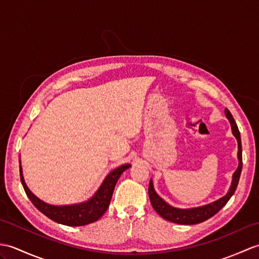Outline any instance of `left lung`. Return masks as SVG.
<instances>
[{"label": "left lung", "instance_id": "obj_1", "mask_svg": "<svg viewBox=\"0 0 259 259\" xmlns=\"http://www.w3.org/2000/svg\"><path fill=\"white\" fill-rule=\"evenodd\" d=\"M225 115H226V118L228 119V121L231 122L232 132L234 137L236 138L237 143H238V152H237L238 167L233 174L232 184H231L230 190L227 192V194L223 197L219 198L218 201L206 204V205L192 207V208H178V207H173L169 205V204H167L164 200H162V198L157 194V192L154 191L152 180H150V184H149L150 201H151V204L153 208L155 209V212H157L161 218H163L166 221H170L172 223L183 224V225H193V224L202 223V222L206 221L209 218L214 216L222 207H224L225 204L230 201V198L233 196L234 193H235L236 188L238 185V181H239L240 172H242V167H243L242 141H240V134L237 128V124L235 122V120H234L232 113L227 109V108L225 109Z\"/></svg>", "mask_w": 259, "mask_h": 259}]
</instances>
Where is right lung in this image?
Here are the masks:
<instances>
[{
  "label": "right lung",
  "instance_id": "obj_1",
  "mask_svg": "<svg viewBox=\"0 0 259 259\" xmlns=\"http://www.w3.org/2000/svg\"><path fill=\"white\" fill-rule=\"evenodd\" d=\"M130 164H123L121 166L117 167L113 171H111L108 176L105 178L104 182L101 183L100 188L97 192L90 197L88 201L73 204V205H51L44 201L39 200L37 196H35L27 185L24 181L23 171L21 166V160H20V176H21V182L25 193L28 196L29 200L34 204V206L38 209L39 212L46 215L48 219L53 220L56 223L67 225V226H82L87 225L94 222L98 221L102 215L107 211L108 206H109L113 190H115L116 183L120 176L129 169Z\"/></svg>",
  "mask_w": 259,
  "mask_h": 259
}]
</instances>
